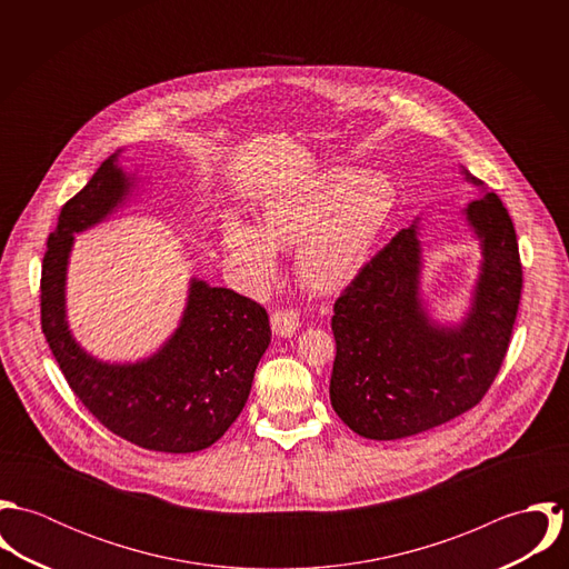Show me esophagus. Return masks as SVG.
<instances>
[{
  "mask_svg": "<svg viewBox=\"0 0 569 569\" xmlns=\"http://www.w3.org/2000/svg\"><path fill=\"white\" fill-rule=\"evenodd\" d=\"M300 326V318L293 309H278L271 316V330L280 337H291Z\"/></svg>",
  "mask_w": 569,
  "mask_h": 569,
  "instance_id": "34e87169",
  "label": "esophagus"
}]
</instances>
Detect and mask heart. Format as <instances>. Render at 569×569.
Masks as SVG:
<instances>
[{"mask_svg": "<svg viewBox=\"0 0 569 569\" xmlns=\"http://www.w3.org/2000/svg\"><path fill=\"white\" fill-rule=\"evenodd\" d=\"M395 208L397 186L388 174L330 168L269 197L258 230L226 221L223 247L249 289L273 280V249L296 247L300 280L318 293H337L366 269Z\"/></svg>", "mask_w": 569, "mask_h": 569, "instance_id": "obj_1", "label": "heart"}]
</instances>
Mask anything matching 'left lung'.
<instances>
[{
    "instance_id": "1",
    "label": "left lung",
    "mask_w": 569,
    "mask_h": 569,
    "mask_svg": "<svg viewBox=\"0 0 569 569\" xmlns=\"http://www.w3.org/2000/svg\"><path fill=\"white\" fill-rule=\"evenodd\" d=\"M465 179L480 186L467 170ZM465 214L482 243V267L462 325H438L425 309L416 223L335 302L330 403L363 438H407L469 411L503 363L523 287L517 234L495 192L471 201Z\"/></svg>"
}]
</instances>
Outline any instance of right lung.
<instances>
[{"mask_svg":"<svg viewBox=\"0 0 569 569\" xmlns=\"http://www.w3.org/2000/svg\"><path fill=\"white\" fill-rule=\"evenodd\" d=\"M118 156L61 208L43 256L41 328L72 392L109 431L149 451H201L243 411L271 341L269 316L232 289L192 278L179 328L153 357L104 363L82 350L66 320L68 258L74 234L107 219L133 186Z\"/></svg>","mask_w":569,"mask_h":569,"instance_id":"add662e5","label":"right lung"}]
</instances>
